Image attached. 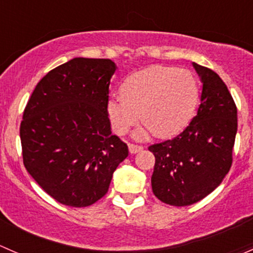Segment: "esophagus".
<instances>
[{
  "mask_svg": "<svg viewBox=\"0 0 253 253\" xmlns=\"http://www.w3.org/2000/svg\"><path fill=\"white\" fill-rule=\"evenodd\" d=\"M142 146L140 145H135V144H129V152L130 153H136V152H140V151L142 150Z\"/></svg>",
  "mask_w": 253,
  "mask_h": 253,
  "instance_id": "1",
  "label": "esophagus"
}]
</instances>
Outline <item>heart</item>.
<instances>
[{
    "mask_svg": "<svg viewBox=\"0 0 253 253\" xmlns=\"http://www.w3.org/2000/svg\"><path fill=\"white\" fill-rule=\"evenodd\" d=\"M199 95V83L191 70L152 66L127 78L123 93L108 100L107 114L117 134H126L141 117L146 126L137 131L139 137L151 130L158 136H171L189 124Z\"/></svg>",
    "mask_w": 253,
    "mask_h": 253,
    "instance_id": "heart-1",
    "label": "heart"
}]
</instances>
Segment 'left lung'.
<instances>
[{
  "label": "left lung",
  "instance_id": "8db88e82",
  "mask_svg": "<svg viewBox=\"0 0 253 253\" xmlns=\"http://www.w3.org/2000/svg\"><path fill=\"white\" fill-rule=\"evenodd\" d=\"M202 82L197 116L171 140L151 145L155 196L170 206L201 201L222 183L233 163L238 109L219 75L194 63Z\"/></svg>",
  "mask_w": 253,
  "mask_h": 253
}]
</instances>
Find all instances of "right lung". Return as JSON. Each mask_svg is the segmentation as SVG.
<instances>
[{
    "label": "right lung",
    "instance_id": "right-lung-1",
    "mask_svg": "<svg viewBox=\"0 0 253 253\" xmlns=\"http://www.w3.org/2000/svg\"><path fill=\"white\" fill-rule=\"evenodd\" d=\"M111 59L73 58L49 70L31 93L20 123L23 163L59 204L86 207L108 191L127 157L107 114Z\"/></svg>",
    "mask_w": 253,
    "mask_h": 253
}]
</instances>
